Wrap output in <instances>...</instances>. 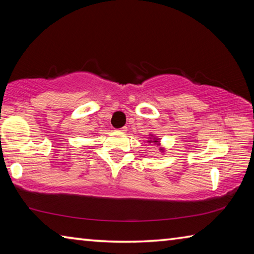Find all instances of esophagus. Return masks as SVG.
I'll list each match as a JSON object with an SVG mask.
<instances>
[{"label":"esophagus","mask_w":254,"mask_h":254,"mask_svg":"<svg viewBox=\"0 0 254 254\" xmlns=\"http://www.w3.org/2000/svg\"><path fill=\"white\" fill-rule=\"evenodd\" d=\"M127 130V127H121V128H120V130H119V131H120V132H123V133H124V132H126Z\"/></svg>","instance_id":"1"}]
</instances>
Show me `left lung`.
<instances>
[{
    "mask_svg": "<svg viewBox=\"0 0 254 254\" xmlns=\"http://www.w3.org/2000/svg\"><path fill=\"white\" fill-rule=\"evenodd\" d=\"M147 142H148V143H156L157 145H158V144H160V143H159V142H160V141H159L158 137L153 136L152 134H150V136H149V140L147 141ZM159 150H160L161 152H163V149H162V148H160Z\"/></svg>",
    "mask_w": 254,
    "mask_h": 254,
    "instance_id": "8db88e82",
    "label": "left lung"
}]
</instances>
